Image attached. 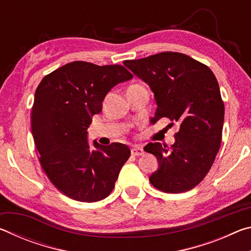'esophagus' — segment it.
<instances>
[{
  "label": "esophagus",
  "instance_id": "obj_1",
  "mask_svg": "<svg viewBox=\"0 0 251 251\" xmlns=\"http://www.w3.org/2000/svg\"><path fill=\"white\" fill-rule=\"evenodd\" d=\"M130 151H131V155H134V156H142L144 154L143 148L141 146H137V145L133 146Z\"/></svg>",
  "mask_w": 251,
  "mask_h": 251
}]
</instances>
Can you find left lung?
I'll return each mask as SVG.
<instances>
[{
    "instance_id": "1",
    "label": "left lung",
    "mask_w": 251,
    "mask_h": 251,
    "mask_svg": "<svg viewBox=\"0 0 251 251\" xmlns=\"http://www.w3.org/2000/svg\"><path fill=\"white\" fill-rule=\"evenodd\" d=\"M124 65L154 93L155 122L167 117L179 123L171 147L150 143L144 148L159 164L151 184L164 193L188 192L205 178L222 144L225 106L217 78L207 65L176 52L124 61Z\"/></svg>"
}]
</instances>
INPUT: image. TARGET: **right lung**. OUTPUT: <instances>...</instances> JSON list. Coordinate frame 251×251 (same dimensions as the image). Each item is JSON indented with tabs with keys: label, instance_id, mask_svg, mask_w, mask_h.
Segmentation results:
<instances>
[{
	"label": "right lung",
	"instance_id": "right-lung-1",
	"mask_svg": "<svg viewBox=\"0 0 251 251\" xmlns=\"http://www.w3.org/2000/svg\"><path fill=\"white\" fill-rule=\"evenodd\" d=\"M133 78L122 65L99 66L75 61L44 76L36 88L31 128L40 163L50 181L74 201L94 202L114 189L130 150L121 143L94 141L87 128L100 114L107 93Z\"/></svg>",
	"mask_w": 251,
	"mask_h": 251
}]
</instances>
